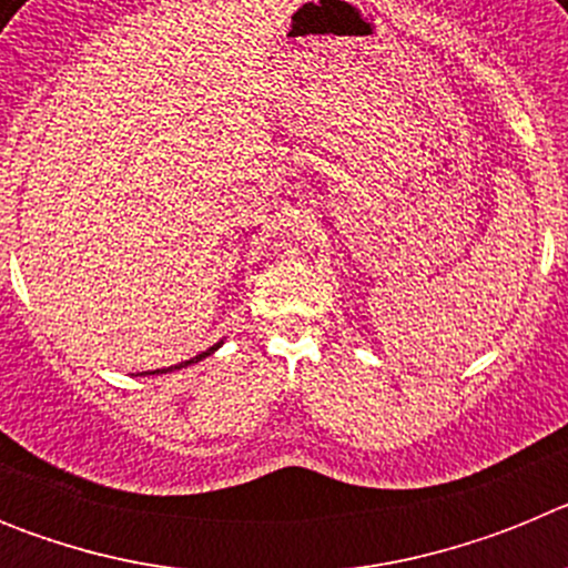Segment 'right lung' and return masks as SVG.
Segmentation results:
<instances>
[{"mask_svg":"<svg viewBox=\"0 0 568 568\" xmlns=\"http://www.w3.org/2000/svg\"><path fill=\"white\" fill-rule=\"evenodd\" d=\"M224 341H219V344H213L210 346V349H204V353H199L195 355V358H190V361H182V364H175V366H168V369H150V373H144V375H162V373H173V369H184V366H190V364H199V361H204L207 358V355H213L215 349H219V346H222Z\"/></svg>","mask_w":568,"mask_h":568,"instance_id":"1","label":"right lung"}]
</instances>
